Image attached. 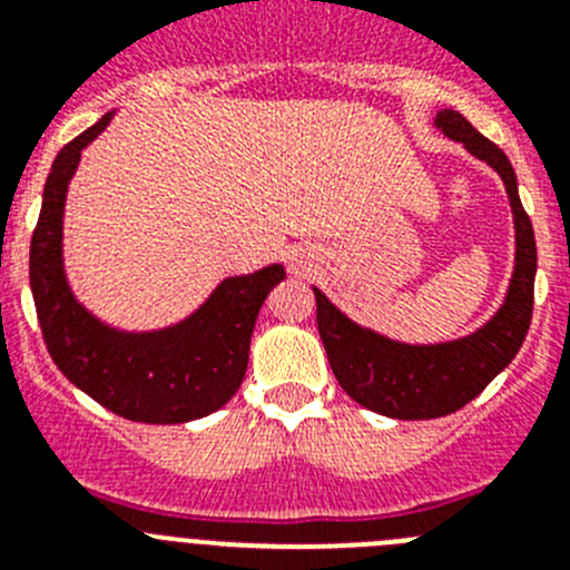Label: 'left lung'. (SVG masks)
Returning a JSON list of instances; mask_svg holds the SVG:
<instances>
[{
    "label": "left lung",
    "instance_id": "1",
    "mask_svg": "<svg viewBox=\"0 0 570 570\" xmlns=\"http://www.w3.org/2000/svg\"><path fill=\"white\" fill-rule=\"evenodd\" d=\"M434 128L500 174L513 214V271L505 299L491 320L460 340L431 345H411L365 328L314 288L316 325L336 382L362 407L391 420H436L480 396L522 347L533 311L537 242L508 156L460 110H436Z\"/></svg>",
    "mask_w": 570,
    "mask_h": 570
}]
</instances>
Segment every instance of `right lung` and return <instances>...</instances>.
<instances>
[{
	"instance_id": "right-lung-1",
	"label": "right lung",
	"mask_w": 570,
	"mask_h": 570,
	"mask_svg": "<svg viewBox=\"0 0 570 570\" xmlns=\"http://www.w3.org/2000/svg\"><path fill=\"white\" fill-rule=\"evenodd\" d=\"M114 114L65 145L50 165L30 239V291L45 345L79 391L125 420L179 425L214 414L239 391L256 316L265 296L285 279V265L228 276L194 314L165 328L125 331L85 308L65 274V199L82 150Z\"/></svg>"
}]
</instances>
